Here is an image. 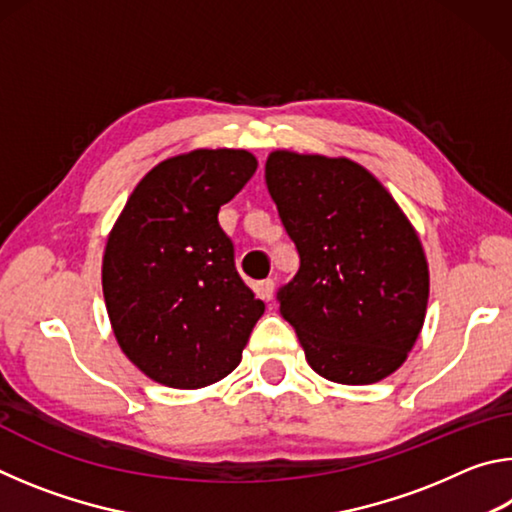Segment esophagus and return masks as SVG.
Returning <instances> with one entry per match:
<instances>
[{
    "label": "esophagus",
    "instance_id": "esophagus-1",
    "mask_svg": "<svg viewBox=\"0 0 512 512\" xmlns=\"http://www.w3.org/2000/svg\"><path fill=\"white\" fill-rule=\"evenodd\" d=\"M255 291H257V296L262 298L264 302H271V300H273V291H275V282H273V280H262V282H257Z\"/></svg>",
    "mask_w": 512,
    "mask_h": 512
}]
</instances>
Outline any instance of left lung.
Masks as SVG:
<instances>
[{
	"mask_svg": "<svg viewBox=\"0 0 512 512\" xmlns=\"http://www.w3.org/2000/svg\"><path fill=\"white\" fill-rule=\"evenodd\" d=\"M266 187L300 268L277 291L307 363L336 384H375L418 341L429 266L411 221L348 158L273 151Z\"/></svg>",
	"mask_w": 512,
	"mask_h": 512,
	"instance_id": "1",
	"label": "left lung"
}]
</instances>
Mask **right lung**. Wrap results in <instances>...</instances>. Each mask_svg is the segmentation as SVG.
<instances>
[{
    "label": "right lung",
    "mask_w": 512,
    "mask_h": 512,
    "mask_svg": "<svg viewBox=\"0 0 512 512\" xmlns=\"http://www.w3.org/2000/svg\"><path fill=\"white\" fill-rule=\"evenodd\" d=\"M244 149H196L137 183L103 253V298L121 352L169 388H203L239 366L264 302L235 266L221 205L253 178Z\"/></svg>",
    "instance_id": "add662e5"
}]
</instances>
